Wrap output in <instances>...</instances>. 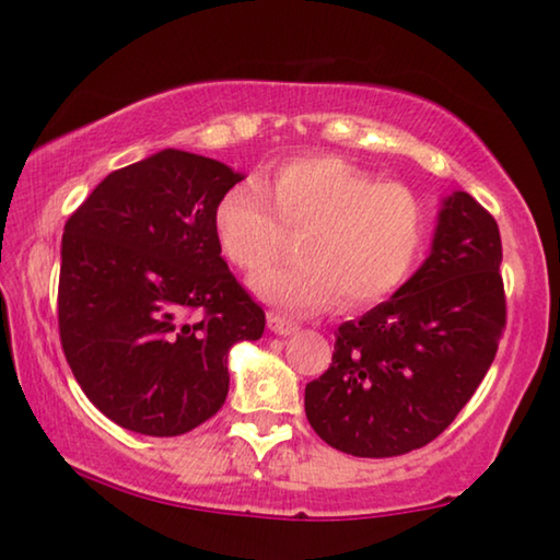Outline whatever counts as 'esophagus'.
Here are the masks:
<instances>
[{"label": "esophagus", "mask_w": 560, "mask_h": 560, "mask_svg": "<svg viewBox=\"0 0 560 560\" xmlns=\"http://www.w3.org/2000/svg\"><path fill=\"white\" fill-rule=\"evenodd\" d=\"M267 320H269V328L277 336H291V334H296V330H299L296 324H291V320H287V318L279 316V314H269Z\"/></svg>", "instance_id": "34e87169"}]
</instances>
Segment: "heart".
<instances>
[{
	"label": "heart",
	"instance_id": "1",
	"mask_svg": "<svg viewBox=\"0 0 560 560\" xmlns=\"http://www.w3.org/2000/svg\"><path fill=\"white\" fill-rule=\"evenodd\" d=\"M222 257L259 273L301 234L299 261L254 279L264 301L289 314H320L343 296L368 308L402 287L420 259L428 210L402 183H381L371 170L336 155H308L279 165L267 183H242L214 207Z\"/></svg>",
	"mask_w": 560,
	"mask_h": 560
}]
</instances>
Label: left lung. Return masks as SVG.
Listing matches in <instances>:
<instances>
[{"label": "left lung", "instance_id": "1", "mask_svg": "<svg viewBox=\"0 0 560 560\" xmlns=\"http://www.w3.org/2000/svg\"><path fill=\"white\" fill-rule=\"evenodd\" d=\"M497 220L471 195L442 202L432 252L393 299L338 326L334 363L306 385L320 440L397 457L450 428L485 381L506 326Z\"/></svg>", "mask_w": 560, "mask_h": 560}]
</instances>
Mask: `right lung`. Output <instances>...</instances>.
Here are the masks:
<instances>
[{"instance_id":"add662e5","label":"right lung","mask_w":560,"mask_h":560,"mask_svg":"<svg viewBox=\"0 0 560 560\" xmlns=\"http://www.w3.org/2000/svg\"><path fill=\"white\" fill-rule=\"evenodd\" d=\"M242 175L160 150L110 173L63 226L59 336L81 390L120 428L175 438L230 393L226 353L267 316L222 259L214 207Z\"/></svg>"}]
</instances>
